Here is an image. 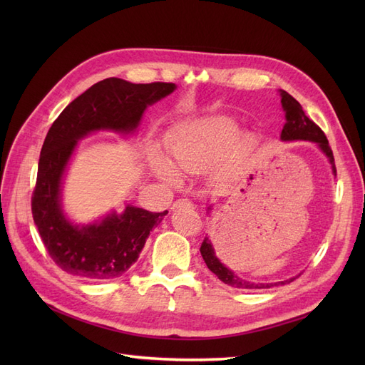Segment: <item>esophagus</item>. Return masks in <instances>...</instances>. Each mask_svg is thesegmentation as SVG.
<instances>
[{
    "label": "esophagus",
    "instance_id": "esophagus-1",
    "mask_svg": "<svg viewBox=\"0 0 365 365\" xmlns=\"http://www.w3.org/2000/svg\"><path fill=\"white\" fill-rule=\"evenodd\" d=\"M178 207H189V208H192L193 202L190 200H187V197H181V200H176L173 202V208H178Z\"/></svg>",
    "mask_w": 365,
    "mask_h": 365
}]
</instances>
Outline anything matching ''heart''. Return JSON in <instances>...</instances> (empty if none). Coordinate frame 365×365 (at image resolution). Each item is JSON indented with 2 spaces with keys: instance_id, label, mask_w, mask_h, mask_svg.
<instances>
[{
  "instance_id": "1",
  "label": "heart",
  "mask_w": 365,
  "mask_h": 365,
  "mask_svg": "<svg viewBox=\"0 0 365 365\" xmlns=\"http://www.w3.org/2000/svg\"><path fill=\"white\" fill-rule=\"evenodd\" d=\"M239 134L237 121L225 115H215L184 126L176 132L170 152L176 168L187 173H202L208 170L224 157L231 143ZM247 148V141L242 140L235 146V158L239 160ZM157 175L172 185H180L181 178L172 165L163 158L153 163Z\"/></svg>"
}]
</instances>
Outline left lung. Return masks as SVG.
<instances>
[{"instance_id": "8db88e82", "label": "left lung", "mask_w": 365, "mask_h": 365, "mask_svg": "<svg viewBox=\"0 0 365 365\" xmlns=\"http://www.w3.org/2000/svg\"><path fill=\"white\" fill-rule=\"evenodd\" d=\"M280 97H282V106H283L284 113H286V123L283 126L280 138L283 141L306 140V141L317 143L319 149H322L326 153V157L329 158L330 164H332V170L336 176L334 152H332V149H330L329 141L324 135V132L322 130V128L317 126L314 121L304 114L302 105L298 103L291 94L280 90ZM200 251H201V256H202L205 264L208 267V269L212 271L213 274H216L220 282H224L228 286H233V288H239V289H267V288H271V286L286 284V283H289V282L294 280V279H291V280L279 282V283H252V282L240 279V277H237L235 272H231L225 267V264L220 263V260L216 257L215 250L212 247V242L208 240V237L204 239Z\"/></svg>"}]
</instances>
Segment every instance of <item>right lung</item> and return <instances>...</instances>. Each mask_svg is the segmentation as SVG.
<instances>
[{
  "instance_id": "add662e5",
  "label": "right lung",
  "mask_w": 365,
  "mask_h": 365,
  "mask_svg": "<svg viewBox=\"0 0 365 365\" xmlns=\"http://www.w3.org/2000/svg\"><path fill=\"white\" fill-rule=\"evenodd\" d=\"M175 83H130L118 77L94 83L63 109L43 140L31 215L50 257L61 269L86 280L123 275L140 256L153 227L168 210L153 213L128 205L101 222L73 225L61 208V182L77 140L93 130H135L145 109L169 96Z\"/></svg>"
}]
</instances>
